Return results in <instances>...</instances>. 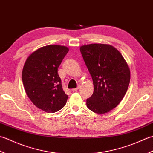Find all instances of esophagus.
Instances as JSON below:
<instances>
[{
    "instance_id": "34e87169",
    "label": "esophagus",
    "mask_w": 153,
    "mask_h": 153,
    "mask_svg": "<svg viewBox=\"0 0 153 153\" xmlns=\"http://www.w3.org/2000/svg\"><path fill=\"white\" fill-rule=\"evenodd\" d=\"M80 86H78V87H77V88H73V89H72V92H76V90H79V88H80Z\"/></svg>"
}]
</instances>
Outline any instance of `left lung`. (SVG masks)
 <instances>
[{"instance_id": "obj_1", "label": "left lung", "mask_w": 153, "mask_h": 153, "mask_svg": "<svg viewBox=\"0 0 153 153\" xmlns=\"http://www.w3.org/2000/svg\"><path fill=\"white\" fill-rule=\"evenodd\" d=\"M80 50L94 85L93 94L86 100L87 107L96 114L108 113L126 94L129 67L120 52L111 45L91 43L80 46Z\"/></svg>"}]
</instances>
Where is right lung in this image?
<instances>
[{
	"mask_svg": "<svg viewBox=\"0 0 153 153\" xmlns=\"http://www.w3.org/2000/svg\"><path fill=\"white\" fill-rule=\"evenodd\" d=\"M68 51L66 46L49 45L32 53L25 62L22 82L33 104L47 113L63 108L68 98L62 88L57 69Z\"/></svg>",
	"mask_w": 153,
	"mask_h": 153,
	"instance_id": "1",
	"label": "right lung"
}]
</instances>
